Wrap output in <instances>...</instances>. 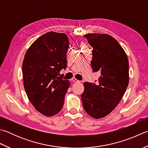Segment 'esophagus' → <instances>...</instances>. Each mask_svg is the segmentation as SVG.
Wrapping results in <instances>:
<instances>
[{"mask_svg": "<svg viewBox=\"0 0 148 148\" xmlns=\"http://www.w3.org/2000/svg\"><path fill=\"white\" fill-rule=\"evenodd\" d=\"M72 82H76V83H77V82H79V80H77V79H76V78H75V77L72 78Z\"/></svg>", "mask_w": 148, "mask_h": 148, "instance_id": "obj_1", "label": "esophagus"}]
</instances>
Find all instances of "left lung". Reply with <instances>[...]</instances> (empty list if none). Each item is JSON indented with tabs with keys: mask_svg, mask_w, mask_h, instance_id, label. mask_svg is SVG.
Here are the masks:
<instances>
[{
	"mask_svg": "<svg viewBox=\"0 0 148 148\" xmlns=\"http://www.w3.org/2000/svg\"><path fill=\"white\" fill-rule=\"evenodd\" d=\"M84 36L93 47L92 70L101 72V76L96 84L84 83L85 89L81 97L85 112L94 119H100L114 110L128 87V56L109 34L88 33Z\"/></svg>",
	"mask_w": 148,
	"mask_h": 148,
	"instance_id": "8db88e82",
	"label": "left lung"
}]
</instances>
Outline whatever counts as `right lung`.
<instances>
[{
    "instance_id": "1",
    "label": "right lung",
    "mask_w": 148,
    "mask_h": 148,
    "mask_svg": "<svg viewBox=\"0 0 148 148\" xmlns=\"http://www.w3.org/2000/svg\"><path fill=\"white\" fill-rule=\"evenodd\" d=\"M69 46L65 34L47 32L32 43L24 56L25 91L32 105L45 116H53L63 108L70 82L58 76L66 66Z\"/></svg>"
}]
</instances>
